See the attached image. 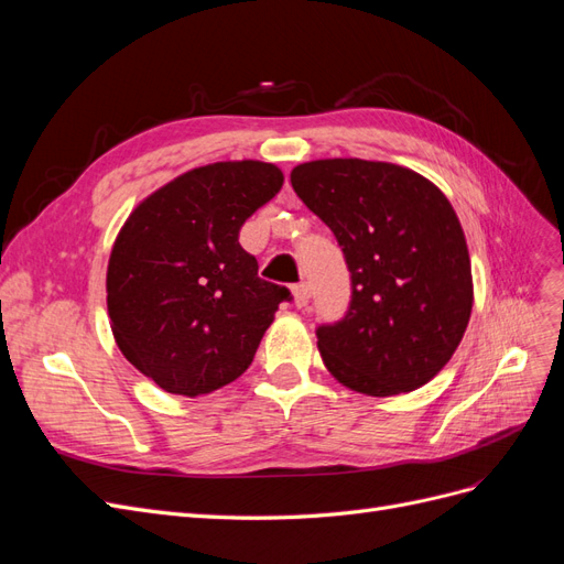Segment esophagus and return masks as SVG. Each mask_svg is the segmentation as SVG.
I'll return each mask as SVG.
<instances>
[{
	"label": "esophagus",
	"instance_id": "34e87169",
	"mask_svg": "<svg viewBox=\"0 0 564 564\" xmlns=\"http://www.w3.org/2000/svg\"><path fill=\"white\" fill-rule=\"evenodd\" d=\"M292 294H294V305H296V308H305V305H308V299H311L308 284H305V282L294 284L292 286Z\"/></svg>",
	"mask_w": 564,
	"mask_h": 564
}]
</instances>
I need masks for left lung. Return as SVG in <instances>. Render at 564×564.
Returning a JSON list of instances; mask_svg holds the SVG:
<instances>
[{
    "label": "left lung",
    "mask_w": 564,
    "mask_h": 564,
    "mask_svg": "<svg viewBox=\"0 0 564 564\" xmlns=\"http://www.w3.org/2000/svg\"><path fill=\"white\" fill-rule=\"evenodd\" d=\"M292 187L350 270L346 315L315 332L324 367L371 398L429 383L473 311L468 247L449 199L412 169L357 158L299 164Z\"/></svg>",
    "instance_id": "obj_1"
}]
</instances>
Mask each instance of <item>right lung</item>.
<instances>
[{"label":"right lung","instance_id":"1","mask_svg":"<svg viewBox=\"0 0 564 564\" xmlns=\"http://www.w3.org/2000/svg\"><path fill=\"white\" fill-rule=\"evenodd\" d=\"M275 164L193 169L145 197L108 263V313L127 360L174 395L197 398L242 377L286 286L259 278L240 247L245 220L280 193Z\"/></svg>","mask_w":564,"mask_h":564}]
</instances>
